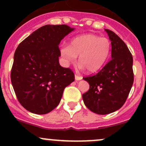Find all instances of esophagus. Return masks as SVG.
<instances>
[{
    "label": "esophagus",
    "instance_id": "1",
    "mask_svg": "<svg viewBox=\"0 0 146 146\" xmlns=\"http://www.w3.org/2000/svg\"><path fill=\"white\" fill-rule=\"evenodd\" d=\"M75 78H76V80H81V79L82 78V76H78V75L76 74L75 75Z\"/></svg>",
    "mask_w": 146,
    "mask_h": 146
}]
</instances>
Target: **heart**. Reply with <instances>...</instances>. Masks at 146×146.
<instances>
[{
  "label": "heart",
  "mask_w": 146,
  "mask_h": 146,
  "mask_svg": "<svg viewBox=\"0 0 146 146\" xmlns=\"http://www.w3.org/2000/svg\"><path fill=\"white\" fill-rule=\"evenodd\" d=\"M111 49L110 39L93 34H87L73 38L70 46L61 48V55L67 64H74L77 56H79L80 67L93 73L101 69L106 64Z\"/></svg>",
  "instance_id": "b5f03b06"
}]
</instances>
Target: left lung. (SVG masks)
Instances as JSON below:
<instances>
[{"mask_svg":"<svg viewBox=\"0 0 146 146\" xmlns=\"http://www.w3.org/2000/svg\"><path fill=\"white\" fill-rule=\"evenodd\" d=\"M111 40V59L95 75L84 77L90 85L82 95L85 106L98 114H107L120 109L133 85V56L117 35L105 29Z\"/></svg>","mask_w":146,"mask_h":146,"instance_id":"left-lung-1","label":"left lung"}]
</instances>
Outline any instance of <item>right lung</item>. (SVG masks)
<instances>
[{
    "label": "right lung",
    "mask_w": 146,
    "mask_h": 146,
    "mask_svg": "<svg viewBox=\"0 0 146 146\" xmlns=\"http://www.w3.org/2000/svg\"><path fill=\"white\" fill-rule=\"evenodd\" d=\"M73 29L66 25H46L16 48L11 82L19 102L30 112L45 114L52 111L59 104L65 88L74 81L73 70L58 62V44Z\"/></svg>",
    "instance_id": "right-lung-1"
}]
</instances>
